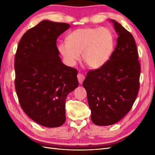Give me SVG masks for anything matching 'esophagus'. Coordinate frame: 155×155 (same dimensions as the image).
Wrapping results in <instances>:
<instances>
[{
    "mask_svg": "<svg viewBox=\"0 0 155 155\" xmlns=\"http://www.w3.org/2000/svg\"><path fill=\"white\" fill-rule=\"evenodd\" d=\"M77 78H78V83L80 84L83 83V82L84 80V76L83 74H82L81 73H78L77 75Z\"/></svg>",
    "mask_w": 155,
    "mask_h": 155,
    "instance_id": "34e87169",
    "label": "esophagus"
}]
</instances>
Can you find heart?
<instances>
[{
	"instance_id": "heart-1",
	"label": "heart",
	"mask_w": 155,
	"mask_h": 155,
	"mask_svg": "<svg viewBox=\"0 0 155 155\" xmlns=\"http://www.w3.org/2000/svg\"><path fill=\"white\" fill-rule=\"evenodd\" d=\"M66 41L58 44V49L69 67H73L81 53L88 67L101 68L110 58L114 47L113 35L105 27L77 29L68 35Z\"/></svg>"
}]
</instances>
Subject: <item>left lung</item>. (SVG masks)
<instances>
[{
    "label": "left lung",
    "instance_id": "obj_1",
    "mask_svg": "<svg viewBox=\"0 0 155 155\" xmlns=\"http://www.w3.org/2000/svg\"><path fill=\"white\" fill-rule=\"evenodd\" d=\"M118 35L110 59L88 72L83 85L87 91L91 120L98 126L114 124L132 108L140 88V62L133 36L114 20Z\"/></svg>",
    "mask_w": 155,
    "mask_h": 155
}]
</instances>
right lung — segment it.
<instances>
[{"mask_svg":"<svg viewBox=\"0 0 155 155\" xmlns=\"http://www.w3.org/2000/svg\"><path fill=\"white\" fill-rule=\"evenodd\" d=\"M67 23L45 20L23 35L15 58V89L22 109L46 127L64 123L65 101L78 86L77 70L64 64L57 38Z\"/></svg>","mask_w":155,"mask_h":155,"instance_id":"1","label":"right lung"}]
</instances>
